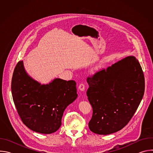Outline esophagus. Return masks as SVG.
<instances>
[{"instance_id": "obj_1", "label": "esophagus", "mask_w": 153, "mask_h": 153, "mask_svg": "<svg viewBox=\"0 0 153 153\" xmlns=\"http://www.w3.org/2000/svg\"><path fill=\"white\" fill-rule=\"evenodd\" d=\"M79 89L80 91H83L85 90V84H83V83H80V84L79 85Z\"/></svg>"}]
</instances>
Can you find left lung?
<instances>
[{"mask_svg": "<svg viewBox=\"0 0 153 153\" xmlns=\"http://www.w3.org/2000/svg\"><path fill=\"white\" fill-rule=\"evenodd\" d=\"M93 108L88 126L100 135L116 133L132 118L143 98L145 78L139 61L126 57L87 78Z\"/></svg>", "mask_w": 153, "mask_h": 153, "instance_id": "left-lung-1", "label": "left lung"}]
</instances>
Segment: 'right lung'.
Instances as JSON below:
<instances>
[{
	"mask_svg": "<svg viewBox=\"0 0 153 153\" xmlns=\"http://www.w3.org/2000/svg\"><path fill=\"white\" fill-rule=\"evenodd\" d=\"M11 93L22 121L33 131L46 134L60 127L65 110L77 97L74 80L57 78L41 85L26 73L22 60L14 68Z\"/></svg>",
	"mask_w": 153,
	"mask_h": 153,
	"instance_id": "1",
	"label": "right lung"
}]
</instances>
